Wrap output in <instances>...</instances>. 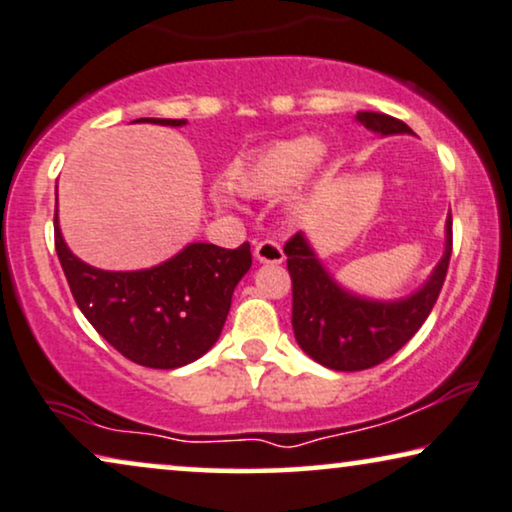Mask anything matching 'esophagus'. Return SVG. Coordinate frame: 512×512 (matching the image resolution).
<instances>
[{"instance_id":"esophagus-1","label":"esophagus","mask_w":512,"mask_h":512,"mask_svg":"<svg viewBox=\"0 0 512 512\" xmlns=\"http://www.w3.org/2000/svg\"><path fill=\"white\" fill-rule=\"evenodd\" d=\"M255 260L262 264H281L286 260L283 248L276 241H260L255 243Z\"/></svg>"}]
</instances>
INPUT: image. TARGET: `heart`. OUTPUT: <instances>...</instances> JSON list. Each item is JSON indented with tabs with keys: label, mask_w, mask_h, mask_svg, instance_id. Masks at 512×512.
Instances as JSON below:
<instances>
[{
	"label": "heart",
	"mask_w": 512,
	"mask_h": 512,
	"mask_svg": "<svg viewBox=\"0 0 512 512\" xmlns=\"http://www.w3.org/2000/svg\"><path fill=\"white\" fill-rule=\"evenodd\" d=\"M323 160V146L312 137L271 141L229 172V189L245 198H271L312 174ZM215 200L229 205V191L217 189Z\"/></svg>",
	"instance_id": "heart-1"
}]
</instances>
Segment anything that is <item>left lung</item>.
<instances>
[{
	"instance_id": "8db88e82",
	"label": "left lung",
	"mask_w": 512,
	"mask_h": 512,
	"mask_svg": "<svg viewBox=\"0 0 512 512\" xmlns=\"http://www.w3.org/2000/svg\"><path fill=\"white\" fill-rule=\"evenodd\" d=\"M357 120L380 137L413 134L409 125L385 113L359 111ZM293 278V331L297 345L333 371H364L383 364L409 342L444 286L451 260V215L446 217L444 255L428 281L401 300H368L338 286L300 231L286 243Z\"/></svg>"
}]
</instances>
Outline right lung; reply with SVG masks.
<instances>
[{"mask_svg":"<svg viewBox=\"0 0 512 512\" xmlns=\"http://www.w3.org/2000/svg\"><path fill=\"white\" fill-rule=\"evenodd\" d=\"M134 122L181 127L186 120ZM56 255L80 312L122 357L146 368H179L203 357L222 333L231 295L250 269V243L226 250L191 243L141 271H106L75 257L54 215Z\"/></svg>","mask_w":512,"mask_h":512,"instance_id":"right-lung-1","label":"right lung"}]
</instances>
